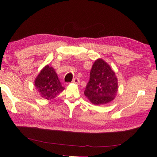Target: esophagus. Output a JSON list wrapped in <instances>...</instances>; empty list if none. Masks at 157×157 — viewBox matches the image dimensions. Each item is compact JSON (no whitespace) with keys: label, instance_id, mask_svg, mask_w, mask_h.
I'll return each instance as SVG.
<instances>
[{"label":"esophagus","instance_id":"1","mask_svg":"<svg viewBox=\"0 0 157 157\" xmlns=\"http://www.w3.org/2000/svg\"><path fill=\"white\" fill-rule=\"evenodd\" d=\"M73 83H75V84H79V83H80V80L78 78H75L73 80V81H72Z\"/></svg>","mask_w":157,"mask_h":157}]
</instances>
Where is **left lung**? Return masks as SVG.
<instances>
[{
	"label": "left lung",
	"instance_id": "left-lung-1",
	"mask_svg": "<svg viewBox=\"0 0 157 157\" xmlns=\"http://www.w3.org/2000/svg\"><path fill=\"white\" fill-rule=\"evenodd\" d=\"M117 91L118 80L110 65L102 59L95 61L84 92L85 96L94 105H105L115 99Z\"/></svg>",
	"mask_w": 157,
	"mask_h": 157
}]
</instances>
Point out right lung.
<instances>
[{"label": "right lung", "mask_w": 157, "mask_h": 157, "mask_svg": "<svg viewBox=\"0 0 157 157\" xmlns=\"http://www.w3.org/2000/svg\"><path fill=\"white\" fill-rule=\"evenodd\" d=\"M35 86L41 97L48 100L55 98L64 90L55 69L48 65L40 71L35 78Z\"/></svg>", "instance_id": "obj_1"}]
</instances>
